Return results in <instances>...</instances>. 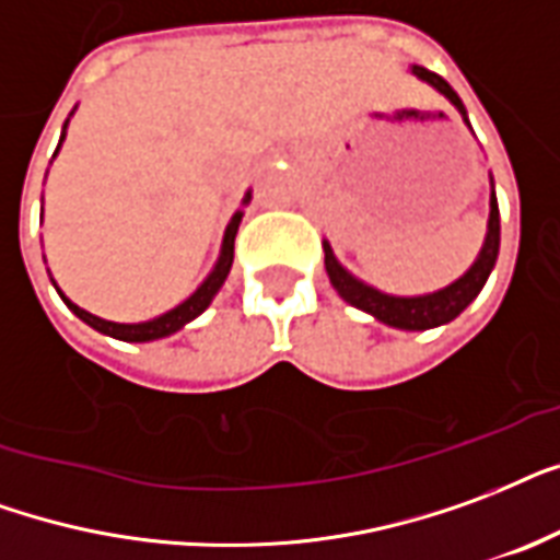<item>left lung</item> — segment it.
Here are the masks:
<instances>
[{
    "label": "left lung",
    "instance_id": "obj_1",
    "mask_svg": "<svg viewBox=\"0 0 560 560\" xmlns=\"http://www.w3.org/2000/svg\"><path fill=\"white\" fill-rule=\"evenodd\" d=\"M411 75L420 78L423 84H429L435 93H441L446 102L456 107L465 125L467 122V110L462 98L456 95V90L446 84L444 78L435 75V72H429L423 67H411ZM497 254H500V207H497V192H493V180H491V212H488V231H485V242L482 248H479V257L474 259V266L467 268L465 275L453 280L444 289H438V292H427V294H388L374 289L365 280H359L357 275H350L348 268L341 266L339 257L332 254V245L324 240V266H327L329 283L332 289L350 303V306H357V310L368 312V315H374L376 320H383L388 327L397 329H432L441 327V324H450L453 318H458L462 312L470 306V303L479 298L482 292V285L488 283V277H491L493 266H497Z\"/></svg>",
    "mask_w": 560,
    "mask_h": 560
}]
</instances>
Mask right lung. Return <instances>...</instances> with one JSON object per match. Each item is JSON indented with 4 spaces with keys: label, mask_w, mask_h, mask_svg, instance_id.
<instances>
[{
    "label": "right lung",
    "mask_w": 560,
    "mask_h": 560,
    "mask_svg": "<svg viewBox=\"0 0 560 560\" xmlns=\"http://www.w3.org/2000/svg\"><path fill=\"white\" fill-rule=\"evenodd\" d=\"M72 116V114H69ZM67 128H69V119L63 122V133H60V142H63V137H67ZM60 142H58V151H60ZM250 203V189L245 192V198H242V207H248ZM236 210L233 212V219L228 221V228H224V236H221V250H219V259H215V266H212V271L201 280V285L195 289L186 301H180L177 306H172V310H166L163 315H154V318L149 320H137V324H119V320H107V318H98V315H93V312L81 310L78 303H72L67 298V294L60 292V285L51 280V285L58 289L60 301L67 303L69 310L75 312L78 318L84 320V324H90L93 329H98V332H104V336H110V339H119V341H154V339H166V336H172V332H177V329H184L189 320H195L198 315H201L207 306L212 303V298L219 294V289L224 285V280H228V275H231V266H233V242H236V231H240V221L242 215H245V210Z\"/></svg>",
    "instance_id": "add662e5"
}]
</instances>
